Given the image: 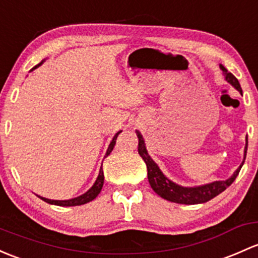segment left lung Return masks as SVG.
<instances>
[{"mask_svg": "<svg viewBox=\"0 0 258 258\" xmlns=\"http://www.w3.org/2000/svg\"><path fill=\"white\" fill-rule=\"evenodd\" d=\"M220 69L222 70V74H224L225 80L227 83L231 84L236 90H241L240 83L231 73L227 72L226 68L224 65H220ZM137 137H138V153L142 157V159L145 161L146 165H147V175H148V181H150L152 189L156 191L157 194L161 198H163L165 200H169L172 203H178V204H185V205H194V204H203V203H207L209 200H211L213 198H215L216 195H219L227 186L231 185L234 183V180L240 173L241 167H242L243 162H245L246 153H247V137H246V146H245V153H243V162L241 163L240 167L235 170L234 174L231 175L226 180H218L213 181V183L204 184V185L199 186H181L175 184L174 181L169 180L165 175L162 173V170L159 169V167L157 165L156 162L151 158V156L148 154L147 148H146L145 140H143L142 135L140 131H136Z\"/></svg>", "mask_w": 258, "mask_h": 258, "instance_id": "8db88e82", "label": "left lung"}]
</instances>
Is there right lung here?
<instances>
[{
    "mask_svg": "<svg viewBox=\"0 0 258 258\" xmlns=\"http://www.w3.org/2000/svg\"><path fill=\"white\" fill-rule=\"evenodd\" d=\"M44 61V60H43ZM43 61H40L39 64H37L36 67L32 68V70L37 69L39 65L43 64ZM121 134L120 132H117V134L115 135L112 138V141H111L110 146H108L107 151H106V154H105V157H107L108 154L111 153L113 150V147H115L116 145V138H117L118 135ZM102 185H104V172H102V167L100 168V172H99V175H97L96 180H95L94 185L91 186L90 189H89L86 193H84L83 195H80V197H77V198H73V199H69V200H50V199H47V198H42L39 197L40 199L44 200L45 203H48V204H53V205H59V207H77V205H83V204H86V203L91 202V200H94L95 198L99 195L100 191H101L102 189Z\"/></svg>",
    "mask_w": 258,
    "mask_h": 258,
    "instance_id": "1",
    "label": "right lung"
}]
</instances>
